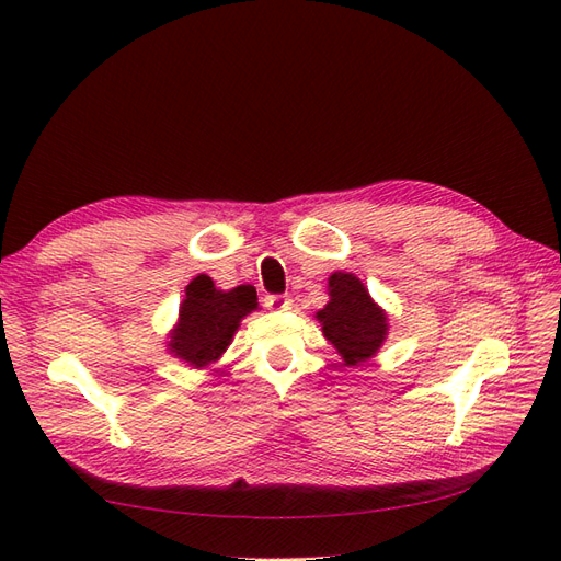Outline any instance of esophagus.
<instances>
[{"label": "esophagus", "mask_w": 561, "mask_h": 561, "mask_svg": "<svg viewBox=\"0 0 561 561\" xmlns=\"http://www.w3.org/2000/svg\"><path fill=\"white\" fill-rule=\"evenodd\" d=\"M264 304H266L268 309H274V311L293 309V299L285 297V295H268V297H264Z\"/></svg>", "instance_id": "obj_1"}]
</instances>
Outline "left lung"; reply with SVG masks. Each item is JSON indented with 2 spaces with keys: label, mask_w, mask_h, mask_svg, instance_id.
I'll return each instance as SVG.
<instances>
[{
  "label": "left lung",
  "mask_w": 561,
  "mask_h": 561,
  "mask_svg": "<svg viewBox=\"0 0 561 561\" xmlns=\"http://www.w3.org/2000/svg\"><path fill=\"white\" fill-rule=\"evenodd\" d=\"M316 318L346 367L369 360L388 332L386 313L371 301L360 278L342 271L330 276V301Z\"/></svg>",
  "instance_id": "obj_1"
}]
</instances>
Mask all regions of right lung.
Returning <instances> with one entry per match:
<instances>
[{
    "mask_svg": "<svg viewBox=\"0 0 561 561\" xmlns=\"http://www.w3.org/2000/svg\"><path fill=\"white\" fill-rule=\"evenodd\" d=\"M252 309H257L254 287L239 285L222 293L208 276H196L186 285V299L180 307L171 351L194 367L215 363L227 351L241 318Z\"/></svg>",
    "mask_w": 561,
    "mask_h": 561,
    "instance_id": "1",
    "label": "right lung"
}]
</instances>
